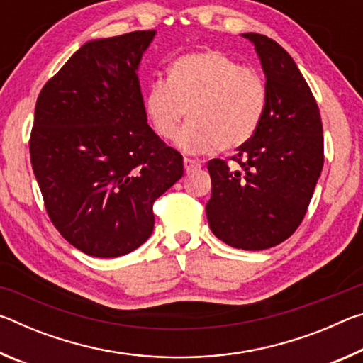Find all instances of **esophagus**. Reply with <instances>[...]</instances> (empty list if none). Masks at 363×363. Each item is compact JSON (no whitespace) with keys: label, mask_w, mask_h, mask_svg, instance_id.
Listing matches in <instances>:
<instances>
[{"label":"esophagus","mask_w":363,"mask_h":363,"mask_svg":"<svg viewBox=\"0 0 363 363\" xmlns=\"http://www.w3.org/2000/svg\"><path fill=\"white\" fill-rule=\"evenodd\" d=\"M184 168H186V173H192V171L201 168V163L192 158H184Z\"/></svg>","instance_id":"34e87169"}]
</instances>
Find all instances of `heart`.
<instances>
[{
	"label": "heart",
	"mask_w": 363,
	"mask_h": 363,
	"mask_svg": "<svg viewBox=\"0 0 363 363\" xmlns=\"http://www.w3.org/2000/svg\"><path fill=\"white\" fill-rule=\"evenodd\" d=\"M267 107V88L255 69L216 49L184 54L168 69L167 82L158 79L145 96L144 108L153 131L174 140L181 136L187 152L237 150L259 130Z\"/></svg>",
	"instance_id": "obj_1"
}]
</instances>
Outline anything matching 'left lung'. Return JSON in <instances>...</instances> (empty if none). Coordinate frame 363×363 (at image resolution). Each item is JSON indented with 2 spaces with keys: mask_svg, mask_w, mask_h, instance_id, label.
I'll use <instances>...</instances> for the list:
<instances>
[{
  "mask_svg": "<svg viewBox=\"0 0 363 363\" xmlns=\"http://www.w3.org/2000/svg\"><path fill=\"white\" fill-rule=\"evenodd\" d=\"M253 43L266 77L267 107L259 130L238 149L230 169L208 163L211 199L206 218L214 235L238 250L259 251L298 229L323 168L322 120L317 102L290 54L259 33Z\"/></svg>",
  "mask_w": 363,
  "mask_h": 363,
  "instance_id": "8db88e82",
  "label": "left lung"
}]
</instances>
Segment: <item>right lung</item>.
Returning a JSON list of instances; mask_svg holds the SVG:
<instances>
[{"instance_id":"obj_1","label":"right lung","mask_w":363,"mask_h":363,"mask_svg":"<svg viewBox=\"0 0 363 363\" xmlns=\"http://www.w3.org/2000/svg\"><path fill=\"white\" fill-rule=\"evenodd\" d=\"M155 30L91 40L41 89L30 158L52 224L96 257L149 240L152 205L184 174L147 125L139 65Z\"/></svg>"}]
</instances>
